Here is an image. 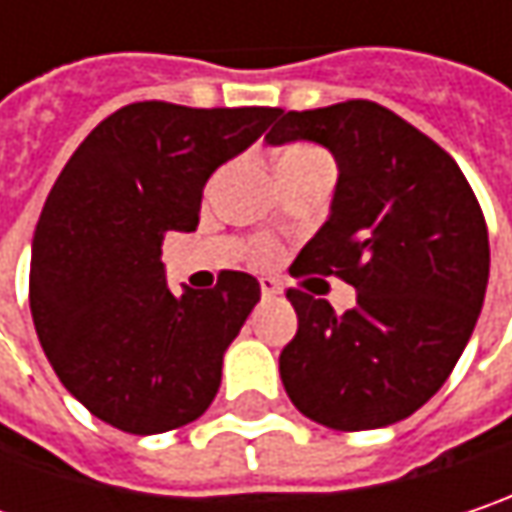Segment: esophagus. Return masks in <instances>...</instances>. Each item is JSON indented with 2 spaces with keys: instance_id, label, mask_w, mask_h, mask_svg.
<instances>
[{
  "instance_id": "1",
  "label": "esophagus",
  "mask_w": 512,
  "mask_h": 512,
  "mask_svg": "<svg viewBox=\"0 0 512 512\" xmlns=\"http://www.w3.org/2000/svg\"><path fill=\"white\" fill-rule=\"evenodd\" d=\"M259 288H262V297H276L279 294V285L274 279H259Z\"/></svg>"
}]
</instances>
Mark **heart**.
<instances>
[{
	"label": "heart",
	"mask_w": 512,
	"mask_h": 512,
	"mask_svg": "<svg viewBox=\"0 0 512 512\" xmlns=\"http://www.w3.org/2000/svg\"><path fill=\"white\" fill-rule=\"evenodd\" d=\"M294 154H309V148H288L282 157H294ZM282 157H279V160H282Z\"/></svg>",
	"instance_id": "b5f03b06"
}]
</instances>
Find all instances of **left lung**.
<instances>
[{
	"mask_svg": "<svg viewBox=\"0 0 512 512\" xmlns=\"http://www.w3.org/2000/svg\"><path fill=\"white\" fill-rule=\"evenodd\" d=\"M317 142L338 163L326 224L291 274L358 291L344 314L291 288L297 335L279 376L300 414L335 431L411 417L455 370L484 306L490 238L463 171L376 101L279 110L268 145Z\"/></svg>",
	"mask_w": 512,
	"mask_h": 512,
	"instance_id": "obj_1",
	"label": "left lung"
}]
</instances>
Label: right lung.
<instances>
[{"mask_svg": "<svg viewBox=\"0 0 512 512\" xmlns=\"http://www.w3.org/2000/svg\"><path fill=\"white\" fill-rule=\"evenodd\" d=\"M276 107L139 101L107 116L63 165L31 241V317L63 387L128 434L195 422L259 282L168 288L165 233H192L206 180L247 151Z\"/></svg>", "mask_w": 512, "mask_h": 512, "instance_id": "1", "label": "right lung"}]
</instances>
